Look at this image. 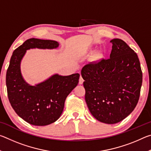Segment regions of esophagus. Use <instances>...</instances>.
I'll use <instances>...</instances> for the list:
<instances>
[{"instance_id": "1", "label": "esophagus", "mask_w": 151, "mask_h": 151, "mask_svg": "<svg viewBox=\"0 0 151 151\" xmlns=\"http://www.w3.org/2000/svg\"><path fill=\"white\" fill-rule=\"evenodd\" d=\"M83 82H84V79L83 77H82V76L81 75L80 78H79V84H80V85H82V84L83 83Z\"/></svg>"}]
</instances>
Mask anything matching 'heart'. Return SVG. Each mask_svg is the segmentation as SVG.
Wrapping results in <instances>:
<instances>
[{
  "mask_svg": "<svg viewBox=\"0 0 151 151\" xmlns=\"http://www.w3.org/2000/svg\"><path fill=\"white\" fill-rule=\"evenodd\" d=\"M100 57H101V55H97V58H100Z\"/></svg>",
  "mask_w": 151,
  "mask_h": 151,
  "instance_id": "1",
  "label": "heart"
}]
</instances>
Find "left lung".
<instances>
[{
    "mask_svg": "<svg viewBox=\"0 0 151 151\" xmlns=\"http://www.w3.org/2000/svg\"><path fill=\"white\" fill-rule=\"evenodd\" d=\"M111 42L110 58L90 63L81 70L89 111L106 124L117 123L133 111L142 82L137 53L121 39Z\"/></svg>",
    "mask_w": 151,
    "mask_h": 151,
    "instance_id": "1",
    "label": "left lung"
}]
</instances>
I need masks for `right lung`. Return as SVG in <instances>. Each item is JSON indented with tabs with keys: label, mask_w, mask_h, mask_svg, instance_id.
<instances>
[{
	"label": "right lung",
	"mask_w": 151,
	"mask_h": 151,
	"mask_svg": "<svg viewBox=\"0 0 151 151\" xmlns=\"http://www.w3.org/2000/svg\"><path fill=\"white\" fill-rule=\"evenodd\" d=\"M58 42L30 39L14 50L6 75L7 94L12 109L30 124L45 126L59 119L66 97L78 83L80 75L60 76L58 74L35 86L27 83L20 72V62L30 48L52 49Z\"/></svg>",
	"instance_id": "1"
}]
</instances>
